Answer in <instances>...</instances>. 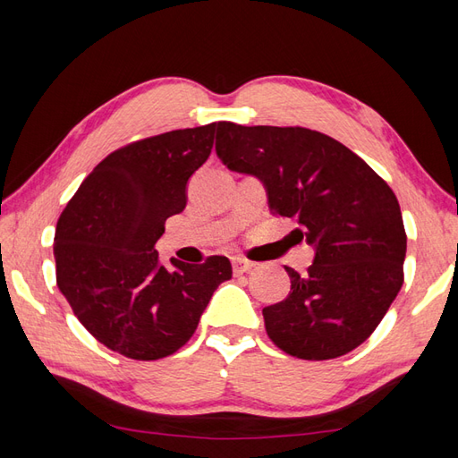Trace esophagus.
Segmentation results:
<instances>
[{
	"label": "esophagus",
	"instance_id": "1",
	"mask_svg": "<svg viewBox=\"0 0 458 458\" xmlns=\"http://www.w3.org/2000/svg\"><path fill=\"white\" fill-rule=\"evenodd\" d=\"M232 267H234V276H242V274H248V271L254 269L256 264L246 258H234L232 259Z\"/></svg>",
	"mask_w": 458,
	"mask_h": 458
}]
</instances>
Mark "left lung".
Returning a JSON list of instances; mask_svg holds the SVG:
<instances>
[{
    "mask_svg": "<svg viewBox=\"0 0 458 458\" xmlns=\"http://www.w3.org/2000/svg\"><path fill=\"white\" fill-rule=\"evenodd\" d=\"M216 153L228 169L256 174L269 208L315 246L307 274L285 267L289 295L261 310L271 343L301 360L362 344L403 285L407 236L390 184L346 145L299 125L218 122Z\"/></svg>",
    "mask_w": 458,
    "mask_h": 458,
    "instance_id": "1",
    "label": "left lung"
}]
</instances>
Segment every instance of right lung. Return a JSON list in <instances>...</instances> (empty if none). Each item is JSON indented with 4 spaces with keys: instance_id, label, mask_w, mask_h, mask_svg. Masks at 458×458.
<instances>
[{
    "instance_id": "obj_1",
    "label": "right lung",
    "mask_w": 458,
    "mask_h": 458,
    "mask_svg": "<svg viewBox=\"0 0 458 458\" xmlns=\"http://www.w3.org/2000/svg\"><path fill=\"white\" fill-rule=\"evenodd\" d=\"M216 122L123 145L96 165L56 222V285L89 333L114 352L159 360L199 327L230 259L204 264L155 250L165 220L187 204L191 174L208 159Z\"/></svg>"
}]
</instances>
